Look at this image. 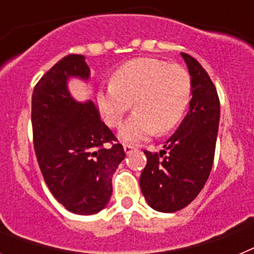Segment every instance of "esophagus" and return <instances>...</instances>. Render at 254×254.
<instances>
[{"instance_id":"34e87169","label":"esophagus","mask_w":254,"mask_h":254,"mask_svg":"<svg viewBox=\"0 0 254 254\" xmlns=\"http://www.w3.org/2000/svg\"><path fill=\"white\" fill-rule=\"evenodd\" d=\"M123 149H125L126 154L129 155V154H132V151H134V150H136V147H134L133 145H129V143H125V145H123Z\"/></svg>"}]
</instances>
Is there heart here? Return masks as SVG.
I'll return each mask as SVG.
<instances>
[{
  "mask_svg": "<svg viewBox=\"0 0 254 254\" xmlns=\"http://www.w3.org/2000/svg\"><path fill=\"white\" fill-rule=\"evenodd\" d=\"M192 98V78L183 67L158 58L128 61L114 71L111 84L98 93L103 117L118 127L133 100L136 111L121 126L125 142H138L155 131H172L185 116Z\"/></svg>",
  "mask_w": 254,
  "mask_h": 254,
  "instance_id": "1",
  "label": "heart"
}]
</instances>
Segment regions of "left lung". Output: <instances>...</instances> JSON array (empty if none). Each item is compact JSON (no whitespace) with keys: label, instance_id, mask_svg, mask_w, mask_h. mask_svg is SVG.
Segmentation results:
<instances>
[{"label":"left lung","instance_id":"1","mask_svg":"<svg viewBox=\"0 0 254 254\" xmlns=\"http://www.w3.org/2000/svg\"><path fill=\"white\" fill-rule=\"evenodd\" d=\"M192 78L190 111L160 152L145 150L147 164L140 177L150 207L176 212L190 205L205 186L214 164L220 120L216 87L203 67L181 53Z\"/></svg>","mask_w":254,"mask_h":254}]
</instances>
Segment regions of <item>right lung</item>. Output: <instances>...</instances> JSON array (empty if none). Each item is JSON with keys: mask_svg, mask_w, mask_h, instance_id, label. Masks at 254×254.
Wrapping results in <instances>:
<instances>
[{"mask_svg": "<svg viewBox=\"0 0 254 254\" xmlns=\"http://www.w3.org/2000/svg\"><path fill=\"white\" fill-rule=\"evenodd\" d=\"M89 76L84 56L68 55L42 76L31 98L40 172L55 198L77 215L96 214L107 206L112 177L126 156L95 102H76L69 94V77Z\"/></svg>", "mask_w": 254, "mask_h": 254, "instance_id": "right-lung-1", "label": "right lung"}]
</instances>
